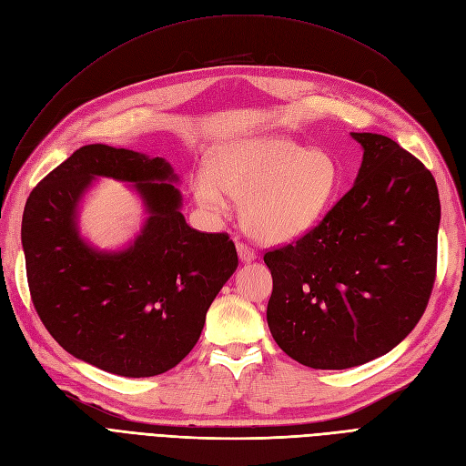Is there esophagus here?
Instances as JSON below:
<instances>
[{
    "instance_id": "obj_1",
    "label": "esophagus",
    "mask_w": 466,
    "mask_h": 466,
    "mask_svg": "<svg viewBox=\"0 0 466 466\" xmlns=\"http://www.w3.org/2000/svg\"><path fill=\"white\" fill-rule=\"evenodd\" d=\"M237 252H238V258H241V262H252L257 258V252L245 243H237Z\"/></svg>"
}]
</instances>
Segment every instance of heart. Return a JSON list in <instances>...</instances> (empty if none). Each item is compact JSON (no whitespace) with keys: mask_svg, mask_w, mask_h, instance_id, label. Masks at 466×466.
Segmentation results:
<instances>
[{"mask_svg":"<svg viewBox=\"0 0 466 466\" xmlns=\"http://www.w3.org/2000/svg\"><path fill=\"white\" fill-rule=\"evenodd\" d=\"M192 196L209 214H225L229 196L243 202L247 233L266 245L311 231L338 188V167L327 151L305 149L278 136L221 144L209 171L192 178Z\"/></svg>","mask_w":466,"mask_h":466,"instance_id":"1","label":"heart"}]
</instances>
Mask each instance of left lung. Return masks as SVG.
<instances>
[{
	"instance_id": "left-lung-1",
	"label": "left lung",
	"mask_w": 466,
	"mask_h": 466,
	"mask_svg": "<svg viewBox=\"0 0 466 466\" xmlns=\"http://www.w3.org/2000/svg\"><path fill=\"white\" fill-rule=\"evenodd\" d=\"M354 187L315 229L264 255L276 344L313 370L385 356L424 315L435 281L441 206L428 168L390 137L351 132Z\"/></svg>"
}]
</instances>
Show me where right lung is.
<instances>
[{
  "label": "right lung",
  "mask_w": 466,
  "mask_h": 466,
  "mask_svg": "<svg viewBox=\"0 0 466 466\" xmlns=\"http://www.w3.org/2000/svg\"><path fill=\"white\" fill-rule=\"evenodd\" d=\"M96 177L128 181L148 218L124 249L101 251L78 233V206ZM163 157L91 144L40 182L23 211L31 298L66 351L106 373L153 377L185 360L206 313L237 270L225 233H200Z\"/></svg>",
  "instance_id": "1"
}]
</instances>
